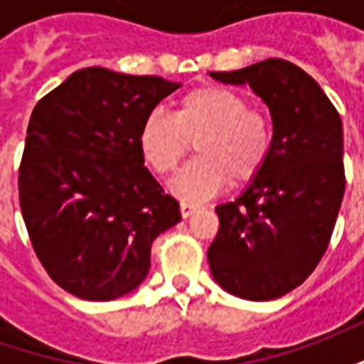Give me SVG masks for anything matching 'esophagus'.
Returning <instances> with one entry per match:
<instances>
[{"label":"esophagus","mask_w":364,"mask_h":364,"mask_svg":"<svg viewBox=\"0 0 364 364\" xmlns=\"http://www.w3.org/2000/svg\"><path fill=\"white\" fill-rule=\"evenodd\" d=\"M198 205H193V203H181V216L183 218H189L191 214L197 213Z\"/></svg>","instance_id":"1"}]
</instances>
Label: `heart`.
<instances>
[{
    "label": "heart",
    "mask_w": 364,
    "mask_h": 364,
    "mask_svg": "<svg viewBox=\"0 0 364 364\" xmlns=\"http://www.w3.org/2000/svg\"><path fill=\"white\" fill-rule=\"evenodd\" d=\"M191 142L198 158L169 183V191L187 200L216 195L228 181L244 183L259 173L271 150L265 114L250 109L244 95L220 85H206L179 99L173 117L150 112L138 144L158 175L173 173Z\"/></svg>",
    "instance_id": "1"
}]
</instances>
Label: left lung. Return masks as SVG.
Here are the masks:
<instances>
[{"label": "left lung", "instance_id": "obj_1", "mask_svg": "<svg viewBox=\"0 0 364 364\" xmlns=\"http://www.w3.org/2000/svg\"><path fill=\"white\" fill-rule=\"evenodd\" d=\"M208 75L250 85L273 120L259 173L236 200L216 206L210 273L234 296L274 300L302 284L328 250L345 191L341 119L316 80L287 60Z\"/></svg>", "mask_w": 364, "mask_h": 364}]
</instances>
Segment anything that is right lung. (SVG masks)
Masks as SVG:
<instances>
[{"label": "right lung", "mask_w": 364, "mask_h": 364, "mask_svg": "<svg viewBox=\"0 0 364 364\" xmlns=\"http://www.w3.org/2000/svg\"><path fill=\"white\" fill-rule=\"evenodd\" d=\"M181 83L83 68L36 103L19 167L31 244L52 281L107 302L138 289L179 203L144 167L140 128Z\"/></svg>", "instance_id": "add662e5"}]
</instances>
